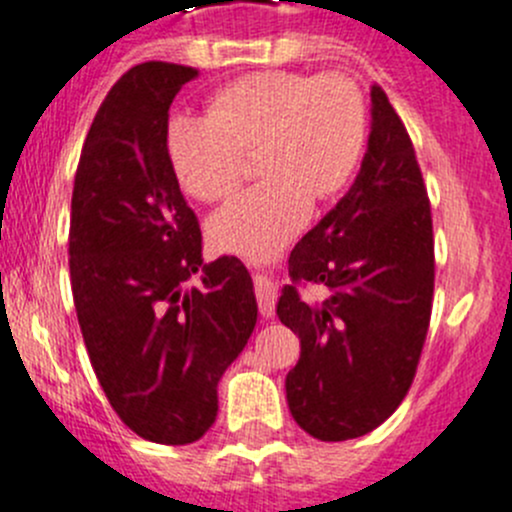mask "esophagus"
I'll list each match as a JSON object with an SVG mask.
<instances>
[{"mask_svg": "<svg viewBox=\"0 0 512 512\" xmlns=\"http://www.w3.org/2000/svg\"><path fill=\"white\" fill-rule=\"evenodd\" d=\"M255 295H257L260 315L265 317V320L275 317V302H277L275 282H272L267 275H255Z\"/></svg>", "mask_w": 512, "mask_h": 512, "instance_id": "34e87169", "label": "esophagus"}]
</instances>
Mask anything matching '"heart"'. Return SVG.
Segmentation results:
<instances>
[{"label": "heart", "instance_id": "1", "mask_svg": "<svg viewBox=\"0 0 512 512\" xmlns=\"http://www.w3.org/2000/svg\"><path fill=\"white\" fill-rule=\"evenodd\" d=\"M367 109L345 77L255 72L217 89L210 112L172 114L165 150L182 190L222 202L245 177L257 152L260 185L242 192L210 220L217 247L267 260L287 245L312 212L330 202L360 167Z\"/></svg>", "mask_w": 512, "mask_h": 512}]
</instances>
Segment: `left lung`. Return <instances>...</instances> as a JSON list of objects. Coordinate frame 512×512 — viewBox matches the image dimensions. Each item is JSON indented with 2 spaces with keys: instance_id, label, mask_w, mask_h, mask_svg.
Listing matches in <instances>:
<instances>
[{
  "instance_id": "left-lung-1",
  "label": "left lung",
  "mask_w": 512,
  "mask_h": 512,
  "mask_svg": "<svg viewBox=\"0 0 512 512\" xmlns=\"http://www.w3.org/2000/svg\"><path fill=\"white\" fill-rule=\"evenodd\" d=\"M372 127L347 195L290 255L292 285L277 317L300 337L287 372V405L325 443L367 435L398 410L413 385L433 310V217L403 119L372 84ZM300 281L331 295L310 303Z\"/></svg>"
}]
</instances>
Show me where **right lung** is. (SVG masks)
Here are the masks:
<instances>
[{
    "label": "right lung",
    "instance_id": "right-lung-1",
    "mask_svg": "<svg viewBox=\"0 0 512 512\" xmlns=\"http://www.w3.org/2000/svg\"><path fill=\"white\" fill-rule=\"evenodd\" d=\"M195 67L145 62L117 79L79 155L69 277L89 362L109 405L140 438L200 440L217 382L257 322L237 257L202 262V232L165 150L170 104ZM200 271L203 287L184 282Z\"/></svg>",
    "mask_w": 512,
    "mask_h": 512
}]
</instances>
